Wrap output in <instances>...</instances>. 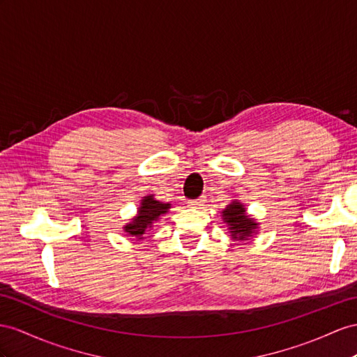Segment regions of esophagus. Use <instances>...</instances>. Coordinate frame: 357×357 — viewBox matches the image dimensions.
<instances>
[{
	"instance_id": "1",
	"label": "esophagus",
	"mask_w": 357,
	"mask_h": 357,
	"mask_svg": "<svg viewBox=\"0 0 357 357\" xmlns=\"http://www.w3.org/2000/svg\"><path fill=\"white\" fill-rule=\"evenodd\" d=\"M191 206H193V208H200V206H204V204H205V199H202V197H200V199H195V200H190V202H188Z\"/></svg>"
}]
</instances>
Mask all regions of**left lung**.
Returning <instances> with one entry per match:
<instances>
[{
	"label": "left lung",
	"instance_id": "obj_1",
	"mask_svg": "<svg viewBox=\"0 0 357 357\" xmlns=\"http://www.w3.org/2000/svg\"><path fill=\"white\" fill-rule=\"evenodd\" d=\"M223 217L225 222L229 225V231L234 240H248L249 236H252L253 231L257 229V225L252 218L245 214V208L234 200V202L226 206V209L223 211Z\"/></svg>",
	"mask_w": 357,
	"mask_h": 357
}]
</instances>
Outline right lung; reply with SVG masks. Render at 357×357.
<instances>
[{
  "instance_id": "1",
  "label": "right lung",
  "mask_w": 357,
  "mask_h": 357,
  "mask_svg": "<svg viewBox=\"0 0 357 357\" xmlns=\"http://www.w3.org/2000/svg\"><path fill=\"white\" fill-rule=\"evenodd\" d=\"M170 204H161L155 200L153 196H148L142 200V206L139 208V214L130 225L125 226V232L142 240L143 234L148 227H152V223L158 220V217L164 213H167Z\"/></svg>"
}]
</instances>
